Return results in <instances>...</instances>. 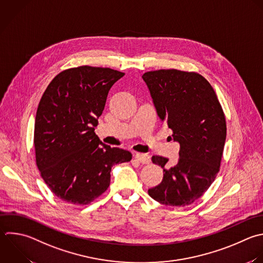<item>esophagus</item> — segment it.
I'll list each match as a JSON object with an SVG mask.
<instances>
[{
    "label": "esophagus",
    "mask_w": 263,
    "mask_h": 263,
    "mask_svg": "<svg viewBox=\"0 0 263 263\" xmlns=\"http://www.w3.org/2000/svg\"><path fill=\"white\" fill-rule=\"evenodd\" d=\"M135 158H136L139 162H141V163H143V164H148V163H150V161H151L150 156H149L148 154H143V153H137V154L135 155Z\"/></svg>",
    "instance_id": "esophagus-1"
}]
</instances>
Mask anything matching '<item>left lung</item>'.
Listing matches in <instances>:
<instances>
[{
  "label": "left lung",
  "mask_w": 263,
  "mask_h": 263,
  "mask_svg": "<svg viewBox=\"0 0 263 263\" xmlns=\"http://www.w3.org/2000/svg\"><path fill=\"white\" fill-rule=\"evenodd\" d=\"M157 115L180 144L179 159L152 156L163 168L160 184L148 190L156 201L173 206L188 205L211 186L220 170L226 139V120L212 85L195 72L176 69L146 72L143 76Z\"/></svg>",
  "instance_id": "left-lung-1"
}]
</instances>
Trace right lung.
<instances>
[{
    "label": "right lung",
    "mask_w": 263,
    "mask_h": 263,
    "mask_svg": "<svg viewBox=\"0 0 263 263\" xmlns=\"http://www.w3.org/2000/svg\"><path fill=\"white\" fill-rule=\"evenodd\" d=\"M123 76L110 68H71L52 79L40 100L36 163L46 185L67 202L93 201L108 189L112 166L133 157L102 143L95 133L110 88Z\"/></svg>",
    "instance_id": "1"
}]
</instances>
